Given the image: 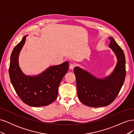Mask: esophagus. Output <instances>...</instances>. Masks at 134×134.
Masks as SVG:
<instances>
[{"instance_id": "obj_1", "label": "esophagus", "mask_w": 134, "mask_h": 134, "mask_svg": "<svg viewBox=\"0 0 134 134\" xmlns=\"http://www.w3.org/2000/svg\"><path fill=\"white\" fill-rule=\"evenodd\" d=\"M75 64H71L70 65V66H69V68H70V69H71V70L74 69V68H75Z\"/></svg>"}]
</instances>
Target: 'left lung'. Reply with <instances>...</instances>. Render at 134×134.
I'll list each match as a JSON object with an SVG mask.
<instances>
[{
	"label": "left lung",
	"mask_w": 134,
	"mask_h": 134,
	"mask_svg": "<svg viewBox=\"0 0 134 134\" xmlns=\"http://www.w3.org/2000/svg\"><path fill=\"white\" fill-rule=\"evenodd\" d=\"M109 47L117 57V62L112 73L104 78H98L87 70L76 66L74 72L76 77L77 92L79 100L89 107L106 106L115 99L122 88L126 76L124 52L114 38Z\"/></svg>",
	"instance_id": "left-lung-1"
}]
</instances>
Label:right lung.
<instances>
[{"mask_svg": "<svg viewBox=\"0 0 134 134\" xmlns=\"http://www.w3.org/2000/svg\"><path fill=\"white\" fill-rule=\"evenodd\" d=\"M26 36L12 52L9 68L11 83L19 98L26 104L32 107L47 106L57 98L59 86L68 70L69 63L51 66L35 76L25 75L19 67L18 58Z\"/></svg>", "mask_w": 134, "mask_h": 134, "instance_id": "right-lung-1", "label": "right lung"}]
</instances>
